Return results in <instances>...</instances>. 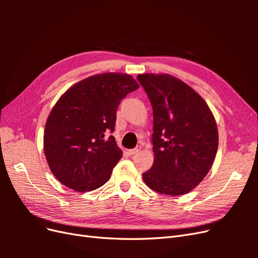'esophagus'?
I'll return each instance as SVG.
<instances>
[{
    "label": "esophagus",
    "mask_w": 258,
    "mask_h": 258,
    "mask_svg": "<svg viewBox=\"0 0 258 258\" xmlns=\"http://www.w3.org/2000/svg\"><path fill=\"white\" fill-rule=\"evenodd\" d=\"M140 151H141V146H137V147H135V148H132V150H129L128 153H129L130 155H135V154L139 153Z\"/></svg>",
    "instance_id": "esophagus-1"
}]
</instances>
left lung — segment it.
Returning <instances> with one entry per match:
<instances>
[{
  "mask_svg": "<svg viewBox=\"0 0 258 258\" xmlns=\"http://www.w3.org/2000/svg\"><path fill=\"white\" fill-rule=\"evenodd\" d=\"M154 116L155 160L142 174L155 191L179 196L195 188L212 167L217 126L212 112L188 85L168 74H140Z\"/></svg>",
  "mask_w": 258,
  "mask_h": 258,
  "instance_id": "8db88e82",
  "label": "left lung"
}]
</instances>
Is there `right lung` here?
I'll list each match as a JSON object with an SVG mask.
<instances>
[{
	"label": "right lung",
	"mask_w": 258,
	"mask_h": 258,
	"mask_svg": "<svg viewBox=\"0 0 258 258\" xmlns=\"http://www.w3.org/2000/svg\"><path fill=\"white\" fill-rule=\"evenodd\" d=\"M139 88L132 76L103 73L68 89L51 110L44 131V151L59 182L77 191L104 185L121 158L112 134L116 111Z\"/></svg>",
	"instance_id": "add662e5"
}]
</instances>
